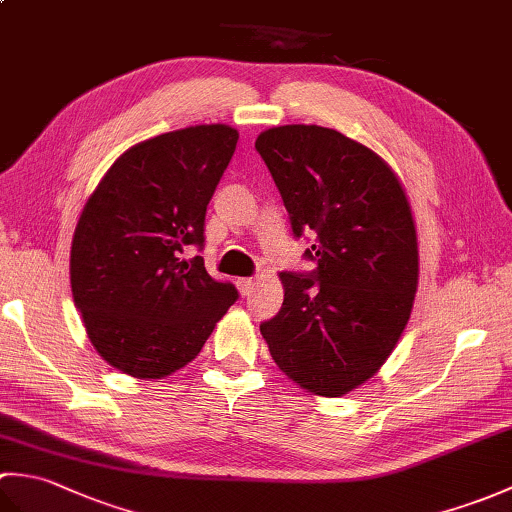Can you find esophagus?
<instances>
[{
	"instance_id": "34e87169",
	"label": "esophagus",
	"mask_w": 512,
	"mask_h": 512,
	"mask_svg": "<svg viewBox=\"0 0 512 512\" xmlns=\"http://www.w3.org/2000/svg\"><path fill=\"white\" fill-rule=\"evenodd\" d=\"M255 277H242V279H237V288H239V292H242V297H248L250 292H253V288H255Z\"/></svg>"
}]
</instances>
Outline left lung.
Segmentation results:
<instances>
[{
	"label": "left lung",
	"instance_id": "left-lung-1",
	"mask_svg": "<svg viewBox=\"0 0 512 512\" xmlns=\"http://www.w3.org/2000/svg\"><path fill=\"white\" fill-rule=\"evenodd\" d=\"M255 149L317 264L281 273L284 303L259 330L288 378L343 396L378 372L409 321L418 242L407 195L383 158L336 129L273 127Z\"/></svg>",
	"mask_w": 512,
	"mask_h": 512
}]
</instances>
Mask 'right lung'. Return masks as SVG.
<instances>
[{"label": "right lung", "instance_id": "obj_1", "mask_svg": "<svg viewBox=\"0 0 512 512\" xmlns=\"http://www.w3.org/2000/svg\"><path fill=\"white\" fill-rule=\"evenodd\" d=\"M237 129L198 125L138 143L118 158L76 224L74 306L103 361L136 378L191 363L237 301L202 250L204 217L235 154Z\"/></svg>", "mask_w": 512, "mask_h": 512}]
</instances>
